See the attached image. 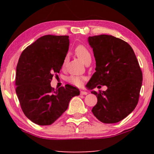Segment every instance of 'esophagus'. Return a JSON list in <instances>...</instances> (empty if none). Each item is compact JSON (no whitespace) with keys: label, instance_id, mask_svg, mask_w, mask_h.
<instances>
[{"label":"esophagus","instance_id":"obj_1","mask_svg":"<svg viewBox=\"0 0 154 154\" xmlns=\"http://www.w3.org/2000/svg\"><path fill=\"white\" fill-rule=\"evenodd\" d=\"M80 94L81 95H87L88 94V92H85V91H81Z\"/></svg>","mask_w":154,"mask_h":154}]
</instances>
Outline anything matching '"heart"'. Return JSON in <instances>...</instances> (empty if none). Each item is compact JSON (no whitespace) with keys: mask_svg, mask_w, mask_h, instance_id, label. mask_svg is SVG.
<instances>
[{"mask_svg":"<svg viewBox=\"0 0 154 154\" xmlns=\"http://www.w3.org/2000/svg\"><path fill=\"white\" fill-rule=\"evenodd\" d=\"M75 54L81 60H82L85 63L88 60H91V54L86 47L83 45H79L75 49ZM67 58L64 60V64H66ZM85 78L81 76H76V75H71L68 78V82L71 84L76 85V86H81L83 84Z\"/></svg>","mask_w":154,"mask_h":154,"instance_id":"heart-1","label":"heart"}]
</instances>
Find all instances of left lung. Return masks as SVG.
Listing matches in <instances>:
<instances>
[{"label":"left lung","mask_w":154,"mask_h":154,"mask_svg":"<svg viewBox=\"0 0 154 154\" xmlns=\"http://www.w3.org/2000/svg\"><path fill=\"white\" fill-rule=\"evenodd\" d=\"M96 60V72L88 85L91 89L106 85V91H92L97 104L92 108L96 118L105 124L122 120L139 102L143 73L133 49L128 43L111 35L88 38Z\"/></svg>","instance_id":"1"}]
</instances>
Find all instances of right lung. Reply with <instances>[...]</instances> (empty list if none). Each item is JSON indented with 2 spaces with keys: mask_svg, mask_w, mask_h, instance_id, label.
<instances>
[{
  "mask_svg": "<svg viewBox=\"0 0 154 154\" xmlns=\"http://www.w3.org/2000/svg\"><path fill=\"white\" fill-rule=\"evenodd\" d=\"M69 36L45 35L28 46L18 60L15 92L22 111L40 126H48L66 110L78 88L66 84L55 90L50 83L59 73L69 46Z\"/></svg>",
  "mask_w": 154,
  "mask_h": 154,
  "instance_id": "1",
  "label": "right lung"
}]
</instances>
